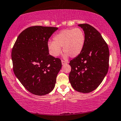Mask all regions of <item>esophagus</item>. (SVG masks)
<instances>
[{
	"label": "esophagus",
	"mask_w": 121,
	"mask_h": 121,
	"mask_svg": "<svg viewBox=\"0 0 121 121\" xmlns=\"http://www.w3.org/2000/svg\"><path fill=\"white\" fill-rule=\"evenodd\" d=\"M61 62H62V65H64L67 64V62H66V61H64V60L61 61Z\"/></svg>",
	"instance_id": "1"
}]
</instances>
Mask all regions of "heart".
I'll use <instances>...</instances> for the list:
<instances>
[{"label":"heart","mask_w":121,"mask_h":121,"mask_svg":"<svg viewBox=\"0 0 121 121\" xmlns=\"http://www.w3.org/2000/svg\"><path fill=\"white\" fill-rule=\"evenodd\" d=\"M54 41L48 43L49 52L54 57H57L61 52V48L65 52V56L74 58L80 55L84 48L86 38L83 30L79 28L66 29L54 37Z\"/></svg>","instance_id":"b5f03b06"}]
</instances>
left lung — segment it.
I'll list each match as a JSON object with an SVG mask.
<instances>
[{"mask_svg":"<svg viewBox=\"0 0 121 121\" xmlns=\"http://www.w3.org/2000/svg\"><path fill=\"white\" fill-rule=\"evenodd\" d=\"M84 30L86 42L80 55L69 62V81L75 91L88 93L101 84L108 69L109 50L101 34L90 25H78Z\"/></svg>","mask_w":121,"mask_h":121,"instance_id":"1","label":"left lung"}]
</instances>
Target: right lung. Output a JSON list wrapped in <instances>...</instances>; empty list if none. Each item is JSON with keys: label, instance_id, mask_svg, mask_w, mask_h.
<instances>
[{"label": "right lung", "instance_id": "1", "mask_svg": "<svg viewBox=\"0 0 121 121\" xmlns=\"http://www.w3.org/2000/svg\"><path fill=\"white\" fill-rule=\"evenodd\" d=\"M57 27L32 26L23 30L12 49L13 72L33 94L44 95L55 87L60 59L49 55L48 42Z\"/></svg>", "mask_w": 121, "mask_h": 121}]
</instances>
